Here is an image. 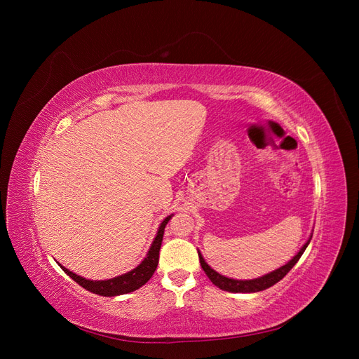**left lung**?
Returning <instances> with one entry per match:
<instances>
[{
    "label": "left lung",
    "mask_w": 359,
    "mask_h": 359,
    "mask_svg": "<svg viewBox=\"0 0 359 359\" xmlns=\"http://www.w3.org/2000/svg\"><path fill=\"white\" fill-rule=\"evenodd\" d=\"M310 240H311V237L309 238V241L304 244V246L301 248V250L287 263V265L278 268L276 271H273L268 275H263L256 279H248V280H238V279H231V278L219 275L208 265V263L205 262V259L202 257V255L199 252H198V255H199V262H201V266H202L203 272L211 279L212 284L217 285L218 288H221L224 291H229V292H259V291H263V290L275 285L276 282H279L294 268L295 263L299 260V257L303 256L304 250L307 249Z\"/></svg>",
    "instance_id": "1"
}]
</instances>
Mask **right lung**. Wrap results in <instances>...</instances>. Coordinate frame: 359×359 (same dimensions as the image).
<instances>
[{
	"label": "right lung",
	"mask_w": 359,
	"mask_h": 359,
	"mask_svg": "<svg viewBox=\"0 0 359 359\" xmlns=\"http://www.w3.org/2000/svg\"><path fill=\"white\" fill-rule=\"evenodd\" d=\"M170 218H172V215H168L167 218L163 219V222L158 227L157 236H156L153 244H151V248H149L145 259L130 272H126L123 275H119V276L111 278V279H106V280H90V279H86L83 276H79L77 273L68 271L62 265H60V266L69 278H72L75 282H77L79 285H81L83 288H86L87 291L93 292V294L103 295V297H115V295H122V294L135 291V290L141 288L144 284H147L149 278L153 276V273L157 269L164 229H165L167 222L170 221Z\"/></svg>",
	"instance_id": "add662e5"
}]
</instances>
